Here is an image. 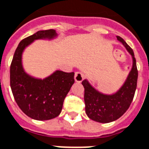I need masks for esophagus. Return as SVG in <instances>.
<instances>
[{
  "label": "esophagus",
  "instance_id": "34e87169",
  "mask_svg": "<svg viewBox=\"0 0 149 149\" xmlns=\"http://www.w3.org/2000/svg\"><path fill=\"white\" fill-rule=\"evenodd\" d=\"M84 79V75L83 74L81 73V72H76L75 74H74V80H75L76 82H81L83 81Z\"/></svg>",
  "mask_w": 149,
  "mask_h": 149
}]
</instances>
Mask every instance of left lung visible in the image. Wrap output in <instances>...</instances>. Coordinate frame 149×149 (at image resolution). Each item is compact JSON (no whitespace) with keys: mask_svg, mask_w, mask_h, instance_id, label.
<instances>
[{"mask_svg":"<svg viewBox=\"0 0 149 149\" xmlns=\"http://www.w3.org/2000/svg\"><path fill=\"white\" fill-rule=\"evenodd\" d=\"M117 40L123 45L133 60L131 70L120 89L112 94H105L93 86L87 79L81 82L85 89L84 100L87 116L101 123H108L120 118L129 108L137 88L138 73L134 51L121 37L117 36Z\"/></svg>","mask_w":149,"mask_h":149,"instance_id":"obj_1","label":"left lung"}]
</instances>
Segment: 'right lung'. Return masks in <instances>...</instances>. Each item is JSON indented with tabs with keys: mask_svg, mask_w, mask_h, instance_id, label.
<instances>
[{
	"mask_svg": "<svg viewBox=\"0 0 149 149\" xmlns=\"http://www.w3.org/2000/svg\"><path fill=\"white\" fill-rule=\"evenodd\" d=\"M55 30L39 31L19 42L10 68V86L15 102L21 110L35 120H49L61 112L63 100L74 82V72L56 70L41 79L30 75L24 70L23 53L36 40H53Z\"/></svg>",
	"mask_w": 149,
	"mask_h": 149,
	"instance_id": "right-lung-1",
	"label": "right lung"
}]
</instances>
